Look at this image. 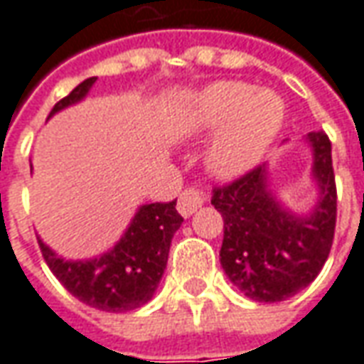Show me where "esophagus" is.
Here are the masks:
<instances>
[{
	"label": "esophagus",
	"mask_w": 364,
	"mask_h": 364,
	"mask_svg": "<svg viewBox=\"0 0 364 364\" xmlns=\"http://www.w3.org/2000/svg\"><path fill=\"white\" fill-rule=\"evenodd\" d=\"M204 200H206L204 192H200L196 188H186L180 194V198H178V212L182 216H190V214H194L204 204Z\"/></svg>",
	"instance_id": "obj_1"
}]
</instances>
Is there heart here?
I'll return each instance as SVG.
<instances>
[{
	"label": "heart",
	"instance_id": "obj_1",
	"mask_svg": "<svg viewBox=\"0 0 364 364\" xmlns=\"http://www.w3.org/2000/svg\"><path fill=\"white\" fill-rule=\"evenodd\" d=\"M284 106L272 92L246 82L224 80L204 87L186 109V130L208 134L222 128L206 152L212 174L232 178L248 170L277 138Z\"/></svg>",
	"mask_w": 364,
	"mask_h": 364
}]
</instances>
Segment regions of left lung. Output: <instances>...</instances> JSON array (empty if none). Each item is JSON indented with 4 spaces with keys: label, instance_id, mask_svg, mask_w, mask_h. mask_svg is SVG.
I'll return each instance as SVG.
<instances>
[{
    "label": "left lung",
    "instance_id": "left-lung-1",
    "mask_svg": "<svg viewBox=\"0 0 364 364\" xmlns=\"http://www.w3.org/2000/svg\"><path fill=\"white\" fill-rule=\"evenodd\" d=\"M313 176L321 196L309 216L284 210L267 186V166L214 188L224 218L220 264L234 287L258 302H280L313 282L324 267L336 226V184L331 140L311 132Z\"/></svg>",
    "mask_w": 364,
    "mask_h": 364
}]
</instances>
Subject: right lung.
Wrapping results in <instances>:
<instances>
[{
  "instance_id": "right-lung-1",
  "label": "right lung",
  "mask_w": 364,
  "mask_h": 364,
  "mask_svg": "<svg viewBox=\"0 0 364 364\" xmlns=\"http://www.w3.org/2000/svg\"><path fill=\"white\" fill-rule=\"evenodd\" d=\"M96 77H87L62 97L50 116L80 102ZM184 218L176 200L144 204L126 234L109 252L92 260H63L38 236L41 256L70 294L87 306L106 313H126L150 301L164 274L172 236Z\"/></svg>"
}]
</instances>
